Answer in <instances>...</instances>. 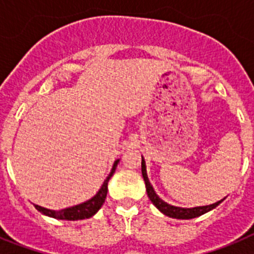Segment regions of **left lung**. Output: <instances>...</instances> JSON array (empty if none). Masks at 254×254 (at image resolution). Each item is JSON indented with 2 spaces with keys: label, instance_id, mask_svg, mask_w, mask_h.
<instances>
[{
  "label": "left lung",
  "instance_id": "8db88e82",
  "mask_svg": "<svg viewBox=\"0 0 254 254\" xmlns=\"http://www.w3.org/2000/svg\"><path fill=\"white\" fill-rule=\"evenodd\" d=\"M141 170H142V177L143 181H145V186H146V190H147V196H149L150 201L155 205V207L158 208L159 211H161L164 215H167V216L173 217V219H193V217L201 216V215L206 214L208 211H211L212 208H215L216 206H219L220 203L223 202V199L221 201H217V202L212 203V205H207V206H198V207H192V208H183V207H177V206H172L169 203L164 202L163 199L158 196V194L155 193L154 188H152L151 183L149 182V178H147V173H146V165H145V160L141 161Z\"/></svg>",
  "mask_w": 254,
  "mask_h": 254
}]
</instances>
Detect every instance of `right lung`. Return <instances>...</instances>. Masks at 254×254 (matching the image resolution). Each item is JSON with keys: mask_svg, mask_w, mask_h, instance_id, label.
Wrapping results in <instances>:
<instances>
[{"mask_svg": "<svg viewBox=\"0 0 254 254\" xmlns=\"http://www.w3.org/2000/svg\"><path fill=\"white\" fill-rule=\"evenodd\" d=\"M120 163V159H117L113 164V168H112L109 176L107 177V179L103 183L102 188L99 190V192L90 198L86 202H82L80 205L72 206V207H67L64 208V210L56 211V210H49V208L42 207V206L34 205L35 208H37L39 212H42L43 215H47V216L55 217V219L60 220H82V219H89V217L94 216V215L99 211V208L102 207L103 203H104L105 198H107V192H108V182L112 178V176L116 172V168Z\"/></svg>", "mask_w": 254, "mask_h": 254, "instance_id": "obj_1", "label": "right lung"}]
</instances>
